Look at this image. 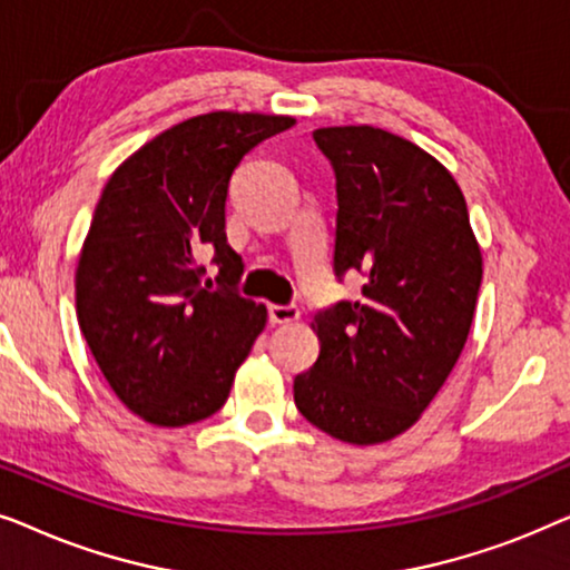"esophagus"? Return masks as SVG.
<instances>
[{"label": "esophagus", "mask_w": 570, "mask_h": 570, "mask_svg": "<svg viewBox=\"0 0 570 570\" xmlns=\"http://www.w3.org/2000/svg\"><path fill=\"white\" fill-rule=\"evenodd\" d=\"M298 316H301V311H298V306H277V303H272L269 306V322L272 324H293V322H298Z\"/></svg>", "instance_id": "obj_1"}]
</instances>
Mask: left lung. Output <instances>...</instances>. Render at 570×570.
<instances>
[{
	"mask_svg": "<svg viewBox=\"0 0 570 570\" xmlns=\"http://www.w3.org/2000/svg\"><path fill=\"white\" fill-rule=\"evenodd\" d=\"M337 178L334 275L365 277L357 301L314 316L322 350L293 381L301 415L345 443L415 425L470 334L482 254L464 194L433 155L376 127H324Z\"/></svg>",
	"mask_w": 570,
	"mask_h": 570,
	"instance_id": "obj_1",
	"label": "left lung"
}]
</instances>
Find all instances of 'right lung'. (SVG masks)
<instances>
[{
	"label": "right lung",
	"mask_w": 570,
	"mask_h": 570,
	"mask_svg": "<svg viewBox=\"0 0 570 570\" xmlns=\"http://www.w3.org/2000/svg\"><path fill=\"white\" fill-rule=\"evenodd\" d=\"M293 124L194 116L139 147L100 194L77 262V322L116 396L147 423L215 415L267 324V308L238 293L244 264L225 236V199L244 155Z\"/></svg>",
	"instance_id": "add662e5"
}]
</instances>
